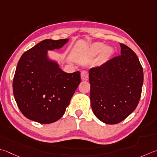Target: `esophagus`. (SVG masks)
<instances>
[{
  "mask_svg": "<svg viewBox=\"0 0 157 157\" xmlns=\"http://www.w3.org/2000/svg\"><path fill=\"white\" fill-rule=\"evenodd\" d=\"M88 78V72L86 71H83L81 73V79L82 80H87Z\"/></svg>",
  "mask_w": 157,
  "mask_h": 157,
  "instance_id": "1",
  "label": "esophagus"
}]
</instances>
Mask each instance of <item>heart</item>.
<instances>
[{"instance_id":"heart-1","label":"heart","mask_w":157,"mask_h":157,"mask_svg":"<svg viewBox=\"0 0 157 157\" xmlns=\"http://www.w3.org/2000/svg\"><path fill=\"white\" fill-rule=\"evenodd\" d=\"M90 51L93 54H97L101 52V58L103 61L109 60L113 54V48L109 46L105 47L102 43H94L90 47Z\"/></svg>"}]
</instances>
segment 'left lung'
<instances>
[{"label":"left lung","mask_w":157,"mask_h":157,"mask_svg":"<svg viewBox=\"0 0 157 157\" xmlns=\"http://www.w3.org/2000/svg\"><path fill=\"white\" fill-rule=\"evenodd\" d=\"M120 45L121 55L89 71L92 109L98 119L109 124L119 123L136 109L144 82L137 55L126 45Z\"/></svg>","instance_id":"obj_1"}]
</instances>
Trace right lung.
I'll list each match as a JSON object with an SVG mask.
<instances>
[{"label":"right lung","mask_w":157,"mask_h":157,"mask_svg":"<svg viewBox=\"0 0 157 157\" xmlns=\"http://www.w3.org/2000/svg\"><path fill=\"white\" fill-rule=\"evenodd\" d=\"M69 39H45L21 56L13 81L15 100L28 119L41 124L57 121L64 115L81 82L80 73H67L48 56Z\"/></svg>","instance_id":"1"}]
</instances>
